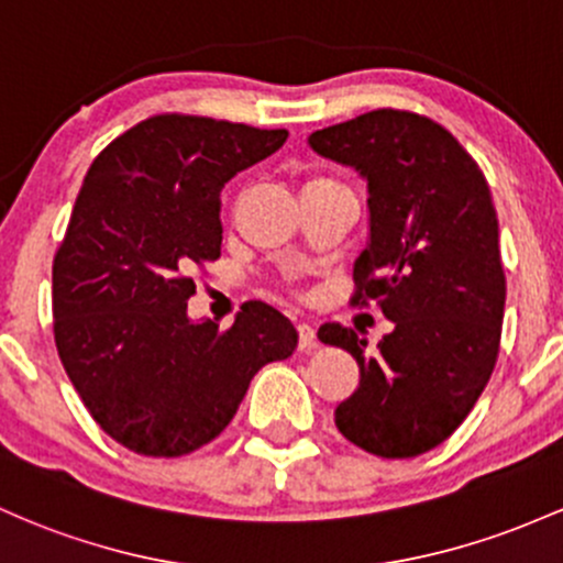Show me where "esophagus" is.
<instances>
[{
	"mask_svg": "<svg viewBox=\"0 0 563 563\" xmlns=\"http://www.w3.org/2000/svg\"><path fill=\"white\" fill-rule=\"evenodd\" d=\"M296 331H299V347L301 350L318 347V333H314V325L299 323V325H296Z\"/></svg>",
	"mask_w": 563,
	"mask_h": 563,
	"instance_id": "obj_1",
	"label": "esophagus"
}]
</instances>
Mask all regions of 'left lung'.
Masks as SVG:
<instances>
[{
    "label": "left lung",
    "mask_w": 563,
    "mask_h": 563,
    "mask_svg": "<svg viewBox=\"0 0 563 563\" xmlns=\"http://www.w3.org/2000/svg\"><path fill=\"white\" fill-rule=\"evenodd\" d=\"M310 146L366 178L368 245L350 301H376L395 325L376 350L320 325V342L361 366L333 419L368 454H424L465 422L497 363L505 272L489 184L446 128L413 111H368L314 131Z\"/></svg>",
    "instance_id": "obj_1"
}]
</instances>
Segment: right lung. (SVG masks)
Masks as SVG:
<instances>
[{"mask_svg": "<svg viewBox=\"0 0 563 563\" xmlns=\"http://www.w3.org/2000/svg\"><path fill=\"white\" fill-rule=\"evenodd\" d=\"M288 131L157 114L92 159L53 258V333L90 417L144 456H181L232 422L253 374L296 350L291 320L245 301L189 320V272L221 256V189Z\"/></svg>", "mask_w": 563, "mask_h": 563, "instance_id": "1", "label": "right lung"}]
</instances>
